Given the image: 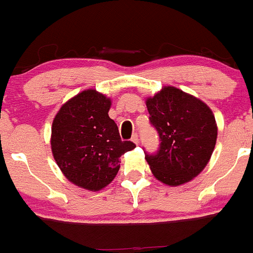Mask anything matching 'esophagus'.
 I'll list each match as a JSON object with an SVG mask.
<instances>
[{"instance_id":"esophagus-1","label":"esophagus","mask_w":253,"mask_h":253,"mask_svg":"<svg viewBox=\"0 0 253 253\" xmlns=\"http://www.w3.org/2000/svg\"><path fill=\"white\" fill-rule=\"evenodd\" d=\"M131 141L133 142L134 144H138V142H139V139H138V134L134 133L133 136H132V139H131Z\"/></svg>"}]
</instances>
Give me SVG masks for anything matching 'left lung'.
I'll return each mask as SVG.
<instances>
[{
    "label": "left lung",
    "instance_id": "8db88e82",
    "mask_svg": "<svg viewBox=\"0 0 253 253\" xmlns=\"http://www.w3.org/2000/svg\"><path fill=\"white\" fill-rule=\"evenodd\" d=\"M160 149L145 155L157 180L168 186L190 182L207 167L218 136L215 117L201 99L175 86H163L145 99Z\"/></svg>",
    "mask_w": 253,
    "mask_h": 253
}]
</instances>
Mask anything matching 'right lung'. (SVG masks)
Here are the masks:
<instances>
[{"instance_id": "add662e5", "label": "right lung", "mask_w": 253, "mask_h": 253, "mask_svg": "<svg viewBox=\"0 0 253 253\" xmlns=\"http://www.w3.org/2000/svg\"><path fill=\"white\" fill-rule=\"evenodd\" d=\"M111 99L95 89H85L66 101L51 127L53 159L70 182L84 190H103L120 170V157L134 149L122 142L109 117Z\"/></svg>"}]
</instances>
